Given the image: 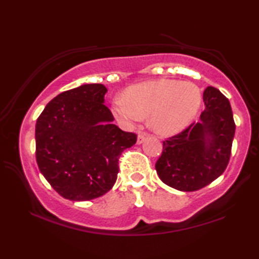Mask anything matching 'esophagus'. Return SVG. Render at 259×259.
Returning a JSON list of instances; mask_svg holds the SVG:
<instances>
[{
    "label": "esophagus",
    "mask_w": 259,
    "mask_h": 259,
    "mask_svg": "<svg viewBox=\"0 0 259 259\" xmlns=\"http://www.w3.org/2000/svg\"><path fill=\"white\" fill-rule=\"evenodd\" d=\"M146 139V135L145 134H139L137 137V144H142L144 143V140Z\"/></svg>",
    "instance_id": "34e87169"
}]
</instances>
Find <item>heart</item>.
Wrapping results in <instances>:
<instances>
[{
	"instance_id": "obj_1",
	"label": "heart",
	"mask_w": 259,
	"mask_h": 259,
	"mask_svg": "<svg viewBox=\"0 0 259 259\" xmlns=\"http://www.w3.org/2000/svg\"><path fill=\"white\" fill-rule=\"evenodd\" d=\"M202 95L191 82L160 78L135 84L113 100V113L121 123L133 125L148 115L152 129L160 135L177 134L198 114Z\"/></svg>"
}]
</instances>
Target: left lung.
Segmentation results:
<instances>
[{
  "instance_id": "obj_1",
  "label": "left lung",
  "mask_w": 259,
  "mask_h": 259,
  "mask_svg": "<svg viewBox=\"0 0 259 259\" xmlns=\"http://www.w3.org/2000/svg\"><path fill=\"white\" fill-rule=\"evenodd\" d=\"M203 102L200 121L164 140L155 164L161 181L178 191L193 192L209 185L230 161L235 123L229 99L208 87Z\"/></svg>"
}]
</instances>
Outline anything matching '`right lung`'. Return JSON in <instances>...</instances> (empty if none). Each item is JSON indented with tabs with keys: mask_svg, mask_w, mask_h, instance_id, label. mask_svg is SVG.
<instances>
[{
	"mask_svg": "<svg viewBox=\"0 0 259 259\" xmlns=\"http://www.w3.org/2000/svg\"><path fill=\"white\" fill-rule=\"evenodd\" d=\"M106 87L82 84L48 103L35 125L36 162L56 192L72 201H88L113 187L119 157L137 135L113 124L104 105Z\"/></svg>",
	"mask_w": 259,
	"mask_h": 259,
	"instance_id": "1",
	"label": "right lung"
}]
</instances>
